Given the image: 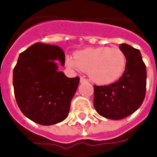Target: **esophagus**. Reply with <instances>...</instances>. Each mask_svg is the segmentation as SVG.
<instances>
[{
	"instance_id": "34e87169",
	"label": "esophagus",
	"mask_w": 157,
	"mask_h": 157,
	"mask_svg": "<svg viewBox=\"0 0 157 157\" xmlns=\"http://www.w3.org/2000/svg\"><path fill=\"white\" fill-rule=\"evenodd\" d=\"M80 81H81V83H85V82H87V80H86L85 77H83V76H81V80H80Z\"/></svg>"
}]
</instances>
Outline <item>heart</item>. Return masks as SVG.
<instances>
[{
	"instance_id": "heart-1",
	"label": "heart",
	"mask_w": 157,
	"mask_h": 157,
	"mask_svg": "<svg viewBox=\"0 0 157 157\" xmlns=\"http://www.w3.org/2000/svg\"><path fill=\"white\" fill-rule=\"evenodd\" d=\"M66 63L72 68L88 71L90 78L94 83L110 85L123 75L127 59L119 48L101 46L80 50L75 56L67 55Z\"/></svg>"
}]
</instances>
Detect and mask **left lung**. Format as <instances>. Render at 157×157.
<instances>
[{"instance_id":"8db88e82","label":"left lung","mask_w":157,"mask_h":157,"mask_svg":"<svg viewBox=\"0 0 157 157\" xmlns=\"http://www.w3.org/2000/svg\"><path fill=\"white\" fill-rule=\"evenodd\" d=\"M120 49L125 54L126 68L121 78L108 86H94V106L102 117L121 120L138 110L146 94L147 70L141 53L127 44Z\"/></svg>"}]
</instances>
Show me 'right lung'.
<instances>
[{
    "instance_id": "right-lung-1",
    "label": "right lung",
    "mask_w": 157,
    "mask_h": 157,
    "mask_svg": "<svg viewBox=\"0 0 157 157\" xmlns=\"http://www.w3.org/2000/svg\"><path fill=\"white\" fill-rule=\"evenodd\" d=\"M55 60L64 65L61 48L37 42L19 54L13 68V91L19 109L42 125L66 119L80 81L79 76L68 78L59 71Z\"/></svg>"
}]
</instances>
